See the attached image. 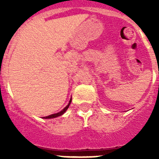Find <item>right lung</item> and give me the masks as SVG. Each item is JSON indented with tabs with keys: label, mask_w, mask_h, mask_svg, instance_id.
<instances>
[{
	"label": "right lung",
	"mask_w": 159,
	"mask_h": 159,
	"mask_svg": "<svg viewBox=\"0 0 159 159\" xmlns=\"http://www.w3.org/2000/svg\"><path fill=\"white\" fill-rule=\"evenodd\" d=\"M71 102H72V99H70L69 101V103L67 104V106L65 107L62 111H61L60 112H58V113H56V114H53V115H50V116H45V117H43L44 119H52V118H56V117H57V116H62V115H63V114L65 113V111H67V108L69 107L70 104H71Z\"/></svg>",
	"instance_id": "right-lung-1"
}]
</instances>
